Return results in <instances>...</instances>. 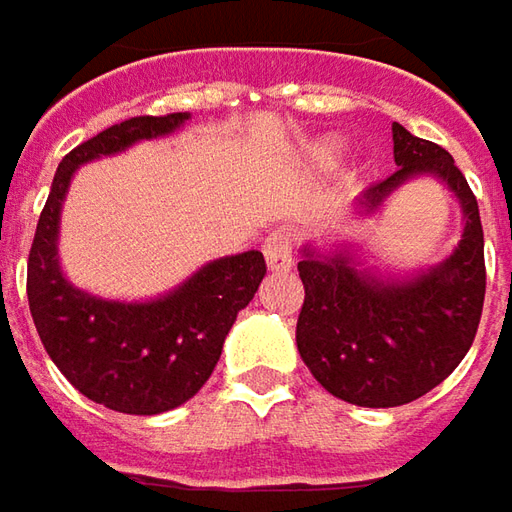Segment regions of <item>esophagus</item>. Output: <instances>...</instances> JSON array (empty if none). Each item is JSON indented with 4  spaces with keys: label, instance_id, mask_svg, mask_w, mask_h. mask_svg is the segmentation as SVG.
I'll return each instance as SVG.
<instances>
[{
    "label": "esophagus",
    "instance_id": "obj_1",
    "mask_svg": "<svg viewBox=\"0 0 512 512\" xmlns=\"http://www.w3.org/2000/svg\"><path fill=\"white\" fill-rule=\"evenodd\" d=\"M264 259H267V267L276 270V273H284L292 267V253H295V234L290 228H278L273 234H267L264 239Z\"/></svg>",
    "mask_w": 512,
    "mask_h": 512
}]
</instances>
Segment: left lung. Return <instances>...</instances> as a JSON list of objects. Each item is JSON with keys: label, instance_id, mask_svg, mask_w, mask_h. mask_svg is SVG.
I'll list each match as a JSON object with an SVG mask.
<instances>
[{"label": "left lung", "instance_id": "obj_1", "mask_svg": "<svg viewBox=\"0 0 512 512\" xmlns=\"http://www.w3.org/2000/svg\"><path fill=\"white\" fill-rule=\"evenodd\" d=\"M398 169L373 183L362 206L376 209L412 175H438L460 197V248L438 270L412 281L362 276L348 253L303 250L298 351L331 396L357 407H401L426 396L457 368L474 343L485 303V239L477 197L440 144L393 122Z\"/></svg>", "mask_w": 512, "mask_h": 512}]
</instances>
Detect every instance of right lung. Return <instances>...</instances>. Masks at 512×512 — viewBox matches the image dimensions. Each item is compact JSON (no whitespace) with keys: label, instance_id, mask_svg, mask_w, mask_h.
Listing matches in <instances>:
<instances>
[{"label":"right lung","instance_id":"right-lung-1","mask_svg":"<svg viewBox=\"0 0 512 512\" xmlns=\"http://www.w3.org/2000/svg\"><path fill=\"white\" fill-rule=\"evenodd\" d=\"M189 114L133 116L63 155L27 259V301L38 337L63 376L91 401L128 415L175 410L209 382L225 334L262 284L259 250L225 256L150 303L91 298L63 278L55 253L74 169L183 125Z\"/></svg>","mask_w":512,"mask_h":512}]
</instances>
